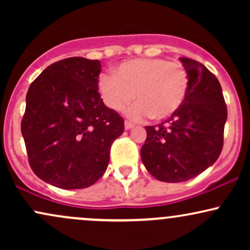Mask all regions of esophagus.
I'll return each mask as SVG.
<instances>
[{
  "label": "esophagus",
  "mask_w": 250,
  "mask_h": 250,
  "mask_svg": "<svg viewBox=\"0 0 250 250\" xmlns=\"http://www.w3.org/2000/svg\"><path fill=\"white\" fill-rule=\"evenodd\" d=\"M125 129H127V130H129V129L134 128V125H133V123H130V122L125 121Z\"/></svg>",
  "instance_id": "obj_1"
}]
</instances>
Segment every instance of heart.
<instances>
[{"mask_svg":"<svg viewBox=\"0 0 250 250\" xmlns=\"http://www.w3.org/2000/svg\"><path fill=\"white\" fill-rule=\"evenodd\" d=\"M99 91L108 108L121 111L135 99L127 110L130 119L150 116L160 121L174 115L185 103L189 76L182 64L157 57L129 60L120 63L114 75L99 77Z\"/></svg>","mask_w":250,"mask_h":250,"instance_id":"b5f03b06","label":"heart"}]
</instances>
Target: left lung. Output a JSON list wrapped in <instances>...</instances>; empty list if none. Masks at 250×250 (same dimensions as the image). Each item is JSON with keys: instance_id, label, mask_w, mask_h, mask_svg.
Wrapping results in <instances>:
<instances>
[{"instance_id": "left-lung-1", "label": "left lung", "mask_w": 250, "mask_h": 250, "mask_svg": "<svg viewBox=\"0 0 250 250\" xmlns=\"http://www.w3.org/2000/svg\"><path fill=\"white\" fill-rule=\"evenodd\" d=\"M189 76L185 103L167 121L148 125L141 159L163 182H183L214 165L223 147L227 105L219 80L202 63L180 57Z\"/></svg>"}]
</instances>
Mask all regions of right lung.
I'll return each mask as SVG.
<instances>
[{"instance_id":"obj_1","label":"right lung","mask_w":250,"mask_h":250,"mask_svg":"<svg viewBox=\"0 0 250 250\" xmlns=\"http://www.w3.org/2000/svg\"><path fill=\"white\" fill-rule=\"evenodd\" d=\"M99 60L69 57L36 77L25 97L21 131L37 177L62 189H82L104 174L125 121L99 94Z\"/></svg>"}]
</instances>
